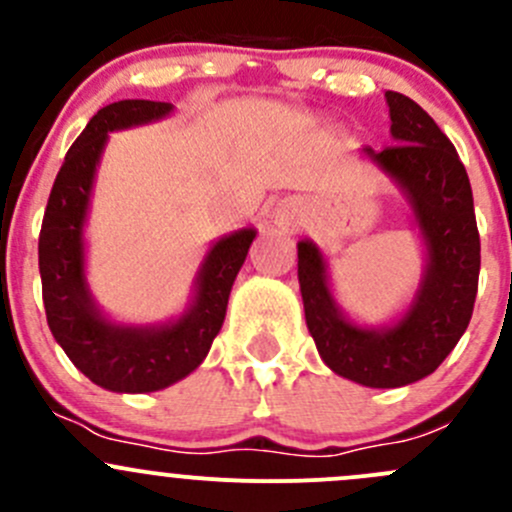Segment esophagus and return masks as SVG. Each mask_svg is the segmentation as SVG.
<instances>
[{
	"mask_svg": "<svg viewBox=\"0 0 512 512\" xmlns=\"http://www.w3.org/2000/svg\"><path fill=\"white\" fill-rule=\"evenodd\" d=\"M297 215H299L297 205L289 203V200H282V203L275 208V223L277 225H292L294 220H297Z\"/></svg>",
	"mask_w": 512,
	"mask_h": 512,
	"instance_id": "34e87169",
	"label": "esophagus"
}]
</instances>
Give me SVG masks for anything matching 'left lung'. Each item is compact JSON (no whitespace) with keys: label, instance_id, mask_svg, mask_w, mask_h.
I'll list each match as a JSON object with an SVG mask.
<instances>
[{"label":"left lung","instance_id":"obj_1","mask_svg":"<svg viewBox=\"0 0 512 512\" xmlns=\"http://www.w3.org/2000/svg\"><path fill=\"white\" fill-rule=\"evenodd\" d=\"M394 146L364 148L399 188L423 242L426 267L401 317L384 327L356 324L332 292L317 242H297L304 319L334 374L369 389H396L433 374L468 329L478 292L480 237L471 180L456 148L409 96L386 91Z\"/></svg>","mask_w":512,"mask_h":512}]
</instances>
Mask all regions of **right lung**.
<instances>
[{
	"mask_svg": "<svg viewBox=\"0 0 512 512\" xmlns=\"http://www.w3.org/2000/svg\"><path fill=\"white\" fill-rule=\"evenodd\" d=\"M170 113L173 103L143 98L103 106L66 153L41 223L39 272L51 334L81 374L116 394L160 391L203 364L257 235L255 227H242L215 240L200 262L188 307L168 322L121 324L98 309L86 280L84 227L108 133L146 126Z\"/></svg>",
	"mask_w": 512,
	"mask_h": 512,
	"instance_id": "add662e5",
	"label": "right lung"
}]
</instances>
